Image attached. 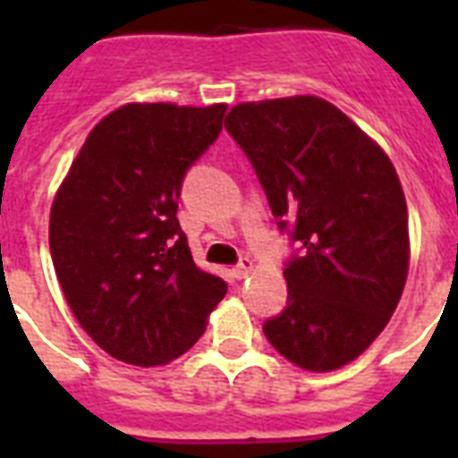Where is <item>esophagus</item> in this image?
I'll return each instance as SVG.
<instances>
[{
	"instance_id": "esophagus-1",
	"label": "esophagus",
	"mask_w": 458,
	"mask_h": 458,
	"mask_svg": "<svg viewBox=\"0 0 458 458\" xmlns=\"http://www.w3.org/2000/svg\"><path fill=\"white\" fill-rule=\"evenodd\" d=\"M251 271H254V261H251L250 257H242V259H240V261H237L235 268H233V273H235V278H237V280L247 278V276H250Z\"/></svg>"
}]
</instances>
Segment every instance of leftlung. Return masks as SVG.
Masks as SVG:
<instances>
[{"label": "left lung", "mask_w": 458, "mask_h": 458, "mask_svg": "<svg viewBox=\"0 0 458 458\" xmlns=\"http://www.w3.org/2000/svg\"><path fill=\"white\" fill-rule=\"evenodd\" d=\"M225 131L250 158L280 233L287 304L266 340L306 370L354 361L394 313L409 273V214L387 154L318 97L240 104Z\"/></svg>", "instance_id": "left-lung-1"}]
</instances>
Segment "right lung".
<instances>
[{
    "instance_id": "add662e5",
    "label": "right lung",
    "mask_w": 458,
    "mask_h": 458,
    "mask_svg": "<svg viewBox=\"0 0 458 458\" xmlns=\"http://www.w3.org/2000/svg\"><path fill=\"white\" fill-rule=\"evenodd\" d=\"M225 104H128L89 132L54 197L49 250L85 333L118 361L161 366L199 340L225 280L197 268L178 223L182 180Z\"/></svg>"
}]
</instances>
